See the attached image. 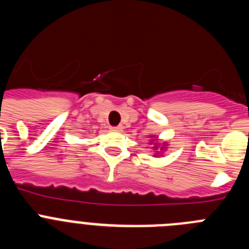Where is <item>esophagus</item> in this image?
<instances>
[{
    "instance_id": "obj_1",
    "label": "esophagus",
    "mask_w": 249,
    "mask_h": 249,
    "mask_svg": "<svg viewBox=\"0 0 249 249\" xmlns=\"http://www.w3.org/2000/svg\"><path fill=\"white\" fill-rule=\"evenodd\" d=\"M123 129L122 126H116V127H111V131L113 132H121Z\"/></svg>"
}]
</instances>
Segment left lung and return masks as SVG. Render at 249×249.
Returning <instances> with one entry per match:
<instances>
[{"label": "left lung", "instance_id": "left-lung-1", "mask_svg": "<svg viewBox=\"0 0 249 249\" xmlns=\"http://www.w3.org/2000/svg\"><path fill=\"white\" fill-rule=\"evenodd\" d=\"M149 137H151V138H155V136H149ZM152 143L155 144V146H153V149H158V147H160V149L158 150L160 152V151H164V149L167 148V146H168V144H167L166 142H163V143L160 144L157 140H156V141H155V140H149V144H152ZM160 152H156V156L160 155Z\"/></svg>", "mask_w": 249, "mask_h": 249}]
</instances>
